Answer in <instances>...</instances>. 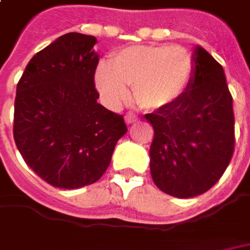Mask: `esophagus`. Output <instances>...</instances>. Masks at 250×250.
Listing matches in <instances>:
<instances>
[{"mask_svg": "<svg viewBox=\"0 0 250 250\" xmlns=\"http://www.w3.org/2000/svg\"><path fill=\"white\" fill-rule=\"evenodd\" d=\"M136 121H138V117H135V115H132V114H126V115H125V122H126L128 125L136 122Z\"/></svg>", "mask_w": 250, "mask_h": 250, "instance_id": "obj_1", "label": "esophagus"}]
</instances>
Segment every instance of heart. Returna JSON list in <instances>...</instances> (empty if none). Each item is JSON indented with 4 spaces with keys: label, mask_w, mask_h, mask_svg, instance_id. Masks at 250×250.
Masks as SVG:
<instances>
[{
    "label": "heart",
    "mask_w": 250,
    "mask_h": 250,
    "mask_svg": "<svg viewBox=\"0 0 250 250\" xmlns=\"http://www.w3.org/2000/svg\"><path fill=\"white\" fill-rule=\"evenodd\" d=\"M196 63L181 45H135L112 55L110 68L100 65L96 86L111 107L133 99L146 111H166L182 100L195 81Z\"/></svg>",
    "instance_id": "1"
}]
</instances>
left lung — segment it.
I'll return each mask as SVG.
<instances>
[{
    "label": "left lung",
    "instance_id": "obj_1",
    "mask_svg": "<svg viewBox=\"0 0 250 250\" xmlns=\"http://www.w3.org/2000/svg\"><path fill=\"white\" fill-rule=\"evenodd\" d=\"M196 72L187 96L175 107L145 114L154 136L150 171L160 190L193 197L214 187L232 159L235 120L224 69L196 48Z\"/></svg>",
    "mask_w": 250,
    "mask_h": 250
}]
</instances>
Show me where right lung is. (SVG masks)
<instances>
[{
	"label": "right lung",
	"mask_w": 250,
	"mask_h": 250,
	"mask_svg": "<svg viewBox=\"0 0 250 250\" xmlns=\"http://www.w3.org/2000/svg\"><path fill=\"white\" fill-rule=\"evenodd\" d=\"M96 37L66 33L29 61L16 86L14 139L24 163L50 185L99 181L125 135L124 117L97 103Z\"/></svg>",
	"instance_id": "1"
}]
</instances>
